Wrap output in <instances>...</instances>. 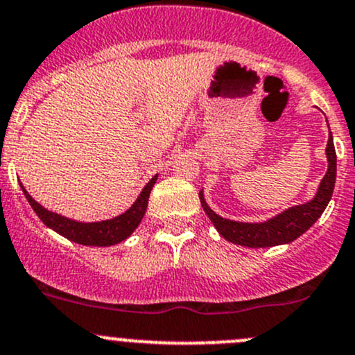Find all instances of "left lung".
I'll list each match as a JSON object with an SVG mask.
<instances>
[{"label": "left lung", "instance_id": "left-lung-1", "mask_svg": "<svg viewBox=\"0 0 355 355\" xmlns=\"http://www.w3.org/2000/svg\"><path fill=\"white\" fill-rule=\"evenodd\" d=\"M324 153H327L328 160L327 174L321 179L316 193H314L309 202L288 207L280 214L273 215V217L266 218L263 222H239L224 218L215 214L208 207L202 189L200 191V202H202L205 214L208 215V218H210L218 234L224 239H227L229 243L248 248H272L279 246V244L292 243V241H295L299 236L308 231L314 222L321 217L327 205L330 203L331 195H334L335 179H337V153H335L331 131H328V144Z\"/></svg>", "mask_w": 355, "mask_h": 355}]
</instances>
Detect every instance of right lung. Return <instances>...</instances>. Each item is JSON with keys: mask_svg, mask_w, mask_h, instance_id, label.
<instances>
[{"mask_svg": "<svg viewBox=\"0 0 355 355\" xmlns=\"http://www.w3.org/2000/svg\"><path fill=\"white\" fill-rule=\"evenodd\" d=\"M159 179V174H155L150 181L145 184L138 198L135 203L128 208L126 211L118 217L107 218V220H98V222H80L75 218L64 217V215L58 214V211L47 210L41 203L35 202L31 195L27 193L25 186L20 182V188L24 191L25 198L31 203L32 210L37 214V217L44 222V225L53 229L60 236L67 237V239L73 241L76 244H83V246H114V244L123 243L124 239L135 232V229L140 225L141 218H144L145 211L148 207V196L153 184Z\"/></svg>", "mask_w": 355, "mask_h": 355, "instance_id": "obj_1", "label": "right lung"}]
</instances>
